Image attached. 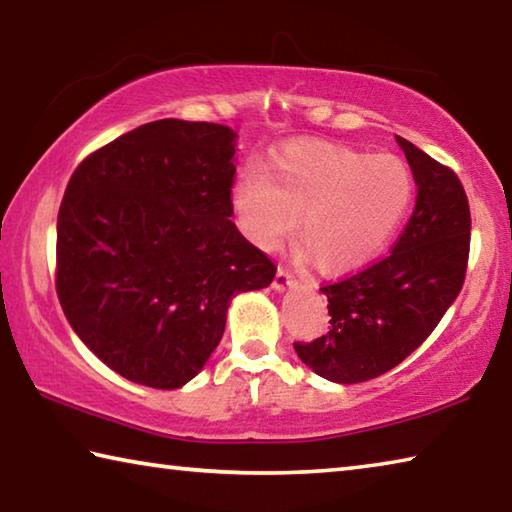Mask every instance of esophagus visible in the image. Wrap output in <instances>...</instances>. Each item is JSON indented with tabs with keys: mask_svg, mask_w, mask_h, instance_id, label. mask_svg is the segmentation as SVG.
<instances>
[{
	"mask_svg": "<svg viewBox=\"0 0 512 512\" xmlns=\"http://www.w3.org/2000/svg\"><path fill=\"white\" fill-rule=\"evenodd\" d=\"M295 284V275L288 271L286 266H280L277 268L275 273V280H273V288H277V291H284L286 286H293Z\"/></svg>",
	"mask_w": 512,
	"mask_h": 512,
	"instance_id": "34e87169",
	"label": "esophagus"
}]
</instances>
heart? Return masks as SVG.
Segmentation results:
<instances>
[{"mask_svg":"<svg viewBox=\"0 0 512 512\" xmlns=\"http://www.w3.org/2000/svg\"><path fill=\"white\" fill-rule=\"evenodd\" d=\"M414 176L392 154L327 143L288 145L268 172L246 170L232 188L241 228L264 250L293 235L329 275L353 273L383 253L407 217Z\"/></svg>","mask_w":512,"mask_h":512,"instance_id":"b5f03b06","label":"heart"}]
</instances>
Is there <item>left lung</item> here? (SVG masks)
Here are the masks:
<instances>
[{"label": "left lung", "mask_w": 512, "mask_h": 512, "mask_svg": "<svg viewBox=\"0 0 512 512\" xmlns=\"http://www.w3.org/2000/svg\"><path fill=\"white\" fill-rule=\"evenodd\" d=\"M418 197L392 253L345 280L324 284L331 329L293 342L297 356L331 383L387 374L436 329L466 282L470 206L459 176L396 136Z\"/></svg>", "instance_id": "8db88e82"}]
</instances>
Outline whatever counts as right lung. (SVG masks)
Segmentation results:
<instances>
[{
    "label": "right lung",
    "instance_id": "obj_1",
    "mask_svg": "<svg viewBox=\"0 0 512 512\" xmlns=\"http://www.w3.org/2000/svg\"><path fill=\"white\" fill-rule=\"evenodd\" d=\"M235 132L163 118L71 174L55 291L80 340L127 380L176 389L206 365L232 297L273 282V259L232 217Z\"/></svg>",
    "mask_w": 512,
    "mask_h": 512
}]
</instances>
